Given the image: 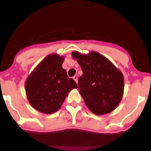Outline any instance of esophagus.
I'll list each match as a JSON object with an SVG mask.
<instances>
[{
  "label": "esophagus",
  "instance_id": "34e87169",
  "mask_svg": "<svg viewBox=\"0 0 151 151\" xmlns=\"http://www.w3.org/2000/svg\"><path fill=\"white\" fill-rule=\"evenodd\" d=\"M73 79H74V81H75L77 83V81H78V77H77V75H75V76H74V77H73Z\"/></svg>",
  "mask_w": 151,
  "mask_h": 151
}]
</instances>
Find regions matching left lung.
I'll return each instance as SVG.
<instances>
[{
	"label": "left lung",
	"mask_w": 151,
	"mask_h": 151,
	"mask_svg": "<svg viewBox=\"0 0 151 151\" xmlns=\"http://www.w3.org/2000/svg\"><path fill=\"white\" fill-rule=\"evenodd\" d=\"M72 55L83 72L78 80V88L88 109L96 115L113 111L124 95L122 72L96 52L84 55L75 51L72 52Z\"/></svg>",
	"instance_id": "left-lung-1"
}]
</instances>
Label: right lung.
I'll return each mask as SVG.
<instances>
[{
  "label": "right lung",
  "mask_w": 151,
  "mask_h": 151,
  "mask_svg": "<svg viewBox=\"0 0 151 151\" xmlns=\"http://www.w3.org/2000/svg\"><path fill=\"white\" fill-rule=\"evenodd\" d=\"M64 57L50 54L39 63L26 79L25 89L30 105L43 114L61 108L68 93L77 84L62 68Z\"/></svg>",
  "instance_id": "add662e5"
}]
</instances>
